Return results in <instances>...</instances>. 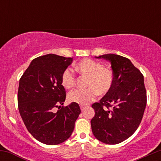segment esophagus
Wrapping results in <instances>:
<instances>
[{
	"label": "esophagus",
	"instance_id": "esophagus-1",
	"mask_svg": "<svg viewBox=\"0 0 161 161\" xmlns=\"http://www.w3.org/2000/svg\"><path fill=\"white\" fill-rule=\"evenodd\" d=\"M85 108H86V107L85 106H83V105H80V109H81V110H85Z\"/></svg>",
	"mask_w": 161,
	"mask_h": 161
}]
</instances>
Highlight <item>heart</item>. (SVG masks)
<instances>
[{
	"mask_svg": "<svg viewBox=\"0 0 161 161\" xmlns=\"http://www.w3.org/2000/svg\"><path fill=\"white\" fill-rule=\"evenodd\" d=\"M76 73L87 77L85 90H75L70 92L68 99L70 102L80 105L88 104L95 99L96 95H105L112 89L114 73L111 68L103 66L101 63L92 59H84L74 66ZM60 82L66 89H71L75 85V76L69 69L62 73Z\"/></svg>",
	"mask_w": 161,
	"mask_h": 161,
	"instance_id": "b5f03b06",
	"label": "heart"
}]
</instances>
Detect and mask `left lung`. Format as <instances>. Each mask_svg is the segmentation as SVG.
<instances>
[{"label": "left lung", "instance_id": "1", "mask_svg": "<svg viewBox=\"0 0 161 161\" xmlns=\"http://www.w3.org/2000/svg\"><path fill=\"white\" fill-rule=\"evenodd\" d=\"M95 57L110 62L114 82L110 92L92 104V130L99 141L116 145L130 137L141 123L147 104L144 77L126 57L114 53Z\"/></svg>", "mask_w": 161, "mask_h": 161}]
</instances>
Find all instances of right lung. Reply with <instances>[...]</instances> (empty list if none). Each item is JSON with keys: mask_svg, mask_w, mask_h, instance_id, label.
I'll use <instances>...</instances> for the list:
<instances>
[{"mask_svg": "<svg viewBox=\"0 0 161 161\" xmlns=\"http://www.w3.org/2000/svg\"><path fill=\"white\" fill-rule=\"evenodd\" d=\"M73 58L56 54L34 59L19 79L18 108L29 133L45 145H54L71 136L80 114L78 104L61 107L66 99L60 82ZM58 110L56 112L54 109Z\"/></svg>", "mask_w": 161, "mask_h": 161, "instance_id": "add662e5", "label": "right lung"}]
</instances>
